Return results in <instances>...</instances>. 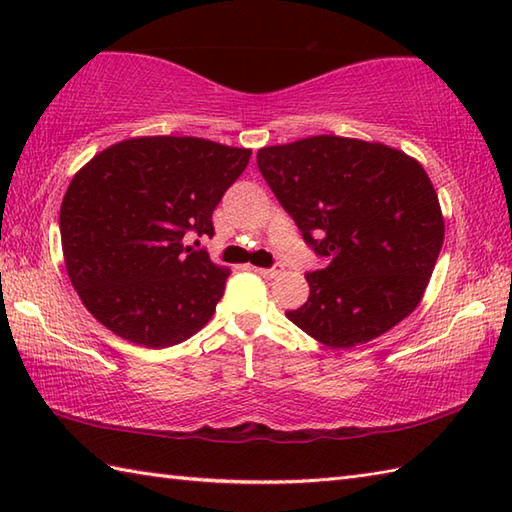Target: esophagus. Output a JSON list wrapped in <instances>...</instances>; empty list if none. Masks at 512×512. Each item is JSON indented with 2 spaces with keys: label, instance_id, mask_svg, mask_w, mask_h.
I'll return each mask as SVG.
<instances>
[{
  "label": "esophagus",
  "instance_id": "1",
  "mask_svg": "<svg viewBox=\"0 0 512 512\" xmlns=\"http://www.w3.org/2000/svg\"><path fill=\"white\" fill-rule=\"evenodd\" d=\"M281 266H273V268H255V273H259L262 277H266V279H273V277H277V275H281Z\"/></svg>",
  "mask_w": 512,
  "mask_h": 512
}]
</instances>
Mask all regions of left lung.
I'll return each instance as SVG.
<instances>
[{"instance_id": "1", "label": "left lung", "mask_w": 512, "mask_h": 512, "mask_svg": "<svg viewBox=\"0 0 512 512\" xmlns=\"http://www.w3.org/2000/svg\"><path fill=\"white\" fill-rule=\"evenodd\" d=\"M257 167L314 253L310 297L286 317L332 350L363 345L418 308L444 242L438 193L383 143L310 136L262 147Z\"/></svg>"}]
</instances>
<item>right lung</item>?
I'll use <instances>...</instances> for the list:
<instances>
[{
	"label": "right lung",
	"mask_w": 512,
	"mask_h": 512,
	"mask_svg": "<svg viewBox=\"0 0 512 512\" xmlns=\"http://www.w3.org/2000/svg\"><path fill=\"white\" fill-rule=\"evenodd\" d=\"M250 154L195 136H140L74 173L59 215L63 262L96 321L151 350L211 321L231 270L187 235H213L215 206Z\"/></svg>",
	"instance_id": "1"
}]
</instances>
